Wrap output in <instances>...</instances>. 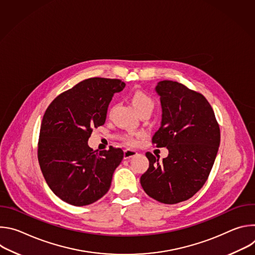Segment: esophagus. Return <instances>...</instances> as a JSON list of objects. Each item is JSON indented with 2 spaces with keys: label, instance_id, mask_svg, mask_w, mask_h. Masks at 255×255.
<instances>
[{
  "label": "esophagus",
  "instance_id": "obj_1",
  "mask_svg": "<svg viewBox=\"0 0 255 255\" xmlns=\"http://www.w3.org/2000/svg\"><path fill=\"white\" fill-rule=\"evenodd\" d=\"M138 154V152L136 151V150H133V149H126L125 151H124V158L125 159H129V158H131V157H133V156H135V155H137Z\"/></svg>",
  "mask_w": 255,
  "mask_h": 255
}]
</instances>
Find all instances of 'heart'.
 I'll return each instance as SVG.
<instances>
[{"label": "heart", "instance_id": "heart-1", "mask_svg": "<svg viewBox=\"0 0 255 255\" xmlns=\"http://www.w3.org/2000/svg\"><path fill=\"white\" fill-rule=\"evenodd\" d=\"M131 103L133 105V107L135 108V110L137 111V113L143 111V110H153L154 108V102L152 100V98L142 91H136L131 95ZM126 141L130 144L135 143V139L133 138V136H127L126 137Z\"/></svg>", "mask_w": 255, "mask_h": 255}]
</instances>
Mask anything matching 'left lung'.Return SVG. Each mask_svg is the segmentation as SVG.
<instances>
[{"label": "left lung", "instance_id": "obj_1", "mask_svg": "<svg viewBox=\"0 0 255 255\" xmlns=\"http://www.w3.org/2000/svg\"><path fill=\"white\" fill-rule=\"evenodd\" d=\"M161 105L159 129L152 136L168 155L159 160L146 152L148 169L140 184L149 197L176 204L192 198L206 183L220 145V129L206 98L177 82L161 81L155 88Z\"/></svg>", "mask_w": 255, "mask_h": 255}]
</instances>
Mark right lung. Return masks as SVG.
Wrapping results in <instances>:
<instances>
[{"label": "right lung", "instance_id": "right-lung-1", "mask_svg": "<svg viewBox=\"0 0 255 255\" xmlns=\"http://www.w3.org/2000/svg\"><path fill=\"white\" fill-rule=\"evenodd\" d=\"M124 88L119 80L89 79L60 94L47 108L38 160L48 187L62 201L87 206L110 189L124 152L111 146L95 153L88 141L93 129L105 124L114 94Z\"/></svg>", "mask_w": 255, "mask_h": 255}]
</instances>
